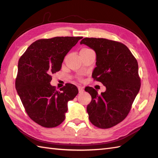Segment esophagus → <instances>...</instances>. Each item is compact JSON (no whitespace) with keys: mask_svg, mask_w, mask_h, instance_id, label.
<instances>
[{"mask_svg":"<svg viewBox=\"0 0 158 158\" xmlns=\"http://www.w3.org/2000/svg\"><path fill=\"white\" fill-rule=\"evenodd\" d=\"M78 89H79V92L81 93V92H83V91H84V89H83V87L81 86H79L78 87Z\"/></svg>","mask_w":158,"mask_h":158,"instance_id":"obj_1","label":"esophagus"}]
</instances>
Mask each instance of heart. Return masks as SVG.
Returning <instances> with one entry per match:
<instances>
[{"mask_svg":"<svg viewBox=\"0 0 158 158\" xmlns=\"http://www.w3.org/2000/svg\"><path fill=\"white\" fill-rule=\"evenodd\" d=\"M89 49H81V50H88Z\"/></svg>","mask_w":158,"mask_h":158,"instance_id":"1","label":"heart"}]
</instances>
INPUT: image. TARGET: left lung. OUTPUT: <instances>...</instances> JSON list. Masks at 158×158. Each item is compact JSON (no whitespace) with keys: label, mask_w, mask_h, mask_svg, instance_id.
I'll return each instance as SVG.
<instances>
[{"label":"left lung","mask_w":158,"mask_h":158,"mask_svg":"<svg viewBox=\"0 0 158 158\" xmlns=\"http://www.w3.org/2000/svg\"><path fill=\"white\" fill-rule=\"evenodd\" d=\"M80 44L95 52L96 67L92 77L106 87L99 95L92 87L85 92L92 96L87 106L89 119L100 128H109L126 118L140 88L138 62L123 43L106 39L84 38Z\"/></svg>","instance_id":"left-lung-1"}]
</instances>
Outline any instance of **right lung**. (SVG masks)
I'll return each mask as SVG.
<instances>
[{
	"instance_id": "1",
	"label": "right lung",
	"mask_w": 158,
	"mask_h": 158,
	"mask_svg": "<svg viewBox=\"0 0 158 158\" xmlns=\"http://www.w3.org/2000/svg\"><path fill=\"white\" fill-rule=\"evenodd\" d=\"M82 37L57 36L30 45L18 62L15 88L30 118L45 127H54L65 119L68 102L78 94L67 83L60 91L50 84L52 75L61 69L64 57Z\"/></svg>"
}]
</instances>
